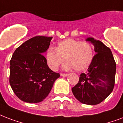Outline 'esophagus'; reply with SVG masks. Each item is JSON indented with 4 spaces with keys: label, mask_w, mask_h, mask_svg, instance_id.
I'll return each instance as SVG.
<instances>
[{
    "label": "esophagus",
    "mask_w": 123,
    "mask_h": 123,
    "mask_svg": "<svg viewBox=\"0 0 123 123\" xmlns=\"http://www.w3.org/2000/svg\"><path fill=\"white\" fill-rule=\"evenodd\" d=\"M68 74H62V73H61V76L62 77H66V76H68Z\"/></svg>",
    "instance_id": "1"
}]
</instances>
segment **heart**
<instances>
[{
	"label": "heart",
	"mask_w": 123,
	"mask_h": 123,
	"mask_svg": "<svg viewBox=\"0 0 123 123\" xmlns=\"http://www.w3.org/2000/svg\"><path fill=\"white\" fill-rule=\"evenodd\" d=\"M93 51L92 45L73 39L61 41L54 48L46 52V61L51 70L57 71L65 59L66 69L74 68L77 72L86 70L92 61Z\"/></svg>",
	"instance_id": "heart-1"
}]
</instances>
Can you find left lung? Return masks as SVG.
Here are the masks:
<instances>
[{"label": "left lung", "mask_w": 123, "mask_h": 123, "mask_svg": "<svg viewBox=\"0 0 123 123\" xmlns=\"http://www.w3.org/2000/svg\"><path fill=\"white\" fill-rule=\"evenodd\" d=\"M86 41L94 46L96 53L88 70L80 74L78 83L73 87V94L80 103L95 105L103 101L113 91L116 63L111 50L101 41L89 37Z\"/></svg>", "instance_id": "8db88e82"}]
</instances>
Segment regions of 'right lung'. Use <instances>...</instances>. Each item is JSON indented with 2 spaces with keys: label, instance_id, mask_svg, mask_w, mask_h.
<instances>
[{
  "label": "right lung",
  "instance_id": "add662e5",
  "mask_svg": "<svg viewBox=\"0 0 123 123\" xmlns=\"http://www.w3.org/2000/svg\"><path fill=\"white\" fill-rule=\"evenodd\" d=\"M52 37L36 36L24 43L14 51L10 60L9 84L22 101L37 103L50 92L60 77L49 69L43 55L48 49Z\"/></svg>",
  "mask_w": 123,
  "mask_h": 123
}]
</instances>
